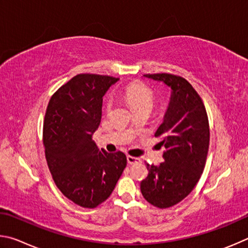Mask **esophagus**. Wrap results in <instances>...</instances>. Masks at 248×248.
Here are the masks:
<instances>
[{
    "instance_id": "esophagus-1",
    "label": "esophagus",
    "mask_w": 248,
    "mask_h": 248,
    "mask_svg": "<svg viewBox=\"0 0 248 248\" xmlns=\"http://www.w3.org/2000/svg\"><path fill=\"white\" fill-rule=\"evenodd\" d=\"M127 162H128L129 164H134V163L141 162V160H140V158L133 157V155H127Z\"/></svg>"
}]
</instances>
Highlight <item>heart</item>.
<instances>
[{
  "instance_id": "heart-1",
  "label": "heart",
  "mask_w": 248,
  "mask_h": 248,
  "mask_svg": "<svg viewBox=\"0 0 248 248\" xmlns=\"http://www.w3.org/2000/svg\"><path fill=\"white\" fill-rule=\"evenodd\" d=\"M123 95L125 100H126L127 103L131 106L133 110H136V108L148 107H153L154 100H155V94L154 91L151 90L148 86L140 81H135L129 84L126 88L123 91ZM113 106V101L111 98H108L106 104V111L110 112Z\"/></svg>"
}]
</instances>
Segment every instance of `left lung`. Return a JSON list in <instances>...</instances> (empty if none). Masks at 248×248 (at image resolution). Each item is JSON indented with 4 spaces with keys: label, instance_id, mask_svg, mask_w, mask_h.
<instances>
[{
    "label": "left lung",
    "instance_id": "obj_1",
    "mask_svg": "<svg viewBox=\"0 0 248 248\" xmlns=\"http://www.w3.org/2000/svg\"><path fill=\"white\" fill-rule=\"evenodd\" d=\"M144 76L172 89L163 123L155 134L162 138L164 161L147 163L148 175L140 182L146 201L164 209L183 201L201 179L209 149V122L201 95L185 78L168 73Z\"/></svg>",
    "mask_w": 248,
    "mask_h": 248
}]
</instances>
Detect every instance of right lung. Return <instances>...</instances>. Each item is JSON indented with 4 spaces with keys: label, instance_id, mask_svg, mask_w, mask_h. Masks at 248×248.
<instances>
[{
    "label": "right lung",
    "instance_id": "right-lung-1",
    "mask_svg": "<svg viewBox=\"0 0 248 248\" xmlns=\"http://www.w3.org/2000/svg\"><path fill=\"white\" fill-rule=\"evenodd\" d=\"M119 78L78 74L52 95L43 121L47 167L65 197L84 208L107 201L126 167L122 151L99 150L93 134L102 115V98Z\"/></svg>",
    "mask_w": 248,
    "mask_h": 248
}]
</instances>
